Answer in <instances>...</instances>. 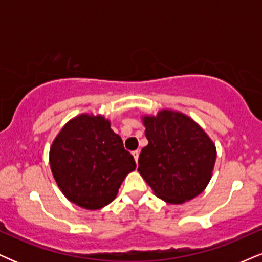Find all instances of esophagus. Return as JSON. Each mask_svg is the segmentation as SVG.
<instances>
[{"instance_id": "1", "label": "esophagus", "mask_w": 262, "mask_h": 262, "mask_svg": "<svg viewBox=\"0 0 262 262\" xmlns=\"http://www.w3.org/2000/svg\"><path fill=\"white\" fill-rule=\"evenodd\" d=\"M132 155H133L134 160H135V162H137V161H138V159H139V150H134V151H132Z\"/></svg>"}]
</instances>
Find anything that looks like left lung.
Here are the masks:
<instances>
[{"instance_id": "1", "label": "left lung", "mask_w": 262, "mask_h": 262, "mask_svg": "<svg viewBox=\"0 0 262 262\" xmlns=\"http://www.w3.org/2000/svg\"><path fill=\"white\" fill-rule=\"evenodd\" d=\"M149 144L138 171L160 199L182 204L198 196L211 179L216 147L193 119L179 112L144 117Z\"/></svg>"}]
</instances>
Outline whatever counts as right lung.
I'll use <instances>...</instances> for the list:
<instances>
[{
  "instance_id": "add662e5",
  "label": "right lung",
  "mask_w": 262,
  "mask_h": 262,
  "mask_svg": "<svg viewBox=\"0 0 262 262\" xmlns=\"http://www.w3.org/2000/svg\"><path fill=\"white\" fill-rule=\"evenodd\" d=\"M50 165L66 198L86 210L111 203L137 166L110 122L89 115L78 116L62 128L50 149Z\"/></svg>"
}]
</instances>
